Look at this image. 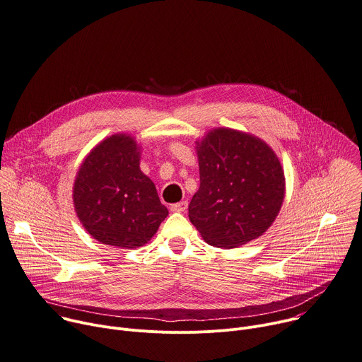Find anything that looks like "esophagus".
<instances>
[{"label": "esophagus", "mask_w": 362, "mask_h": 362, "mask_svg": "<svg viewBox=\"0 0 362 362\" xmlns=\"http://www.w3.org/2000/svg\"><path fill=\"white\" fill-rule=\"evenodd\" d=\"M187 207H188V203H187V202H180V203L171 206V211H174V213H182V211L187 210Z\"/></svg>", "instance_id": "34e87169"}]
</instances>
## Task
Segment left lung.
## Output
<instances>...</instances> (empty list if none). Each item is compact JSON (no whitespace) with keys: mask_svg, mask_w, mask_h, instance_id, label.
<instances>
[{"mask_svg":"<svg viewBox=\"0 0 362 362\" xmlns=\"http://www.w3.org/2000/svg\"><path fill=\"white\" fill-rule=\"evenodd\" d=\"M199 188L188 206L189 221L211 246L234 249L260 237L285 198V174L260 138L230 128L197 142Z\"/></svg>","mask_w":362,"mask_h":362,"instance_id":"1","label":"left lung"}]
</instances>
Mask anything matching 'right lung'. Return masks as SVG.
I'll return each mask as SVG.
<instances>
[{
  "mask_svg": "<svg viewBox=\"0 0 362 362\" xmlns=\"http://www.w3.org/2000/svg\"><path fill=\"white\" fill-rule=\"evenodd\" d=\"M139 149L131 135L115 134L98 144L77 171L76 214L103 245L141 247L168 216L155 184L139 168Z\"/></svg>",
  "mask_w": 362,
  "mask_h": 362,
  "instance_id": "1",
  "label": "right lung"
}]
</instances>
